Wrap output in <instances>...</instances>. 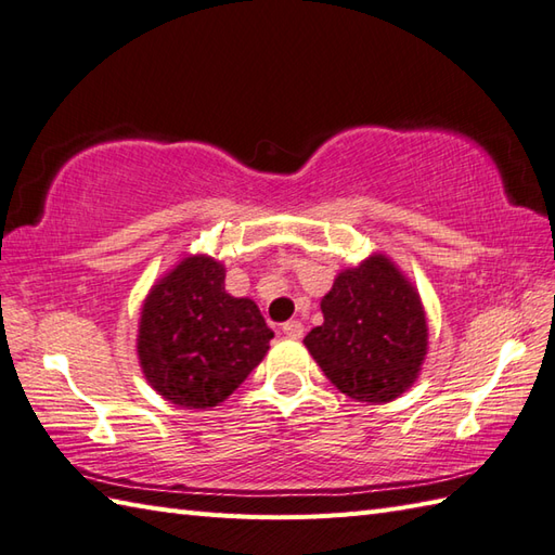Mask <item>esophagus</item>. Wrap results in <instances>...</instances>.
<instances>
[{
  "label": "esophagus",
  "mask_w": 555,
  "mask_h": 555,
  "mask_svg": "<svg viewBox=\"0 0 555 555\" xmlns=\"http://www.w3.org/2000/svg\"><path fill=\"white\" fill-rule=\"evenodd\" d=\"M282 333H285L287 337H294V340H299V337L304 335V325L299 321H287V323H282Z\"/></svg>",
  "instance_id": "34e87169"
}]
</instances>
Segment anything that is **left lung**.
<instances>
[{
    "label": "left lung",
    "instance_id": "8db88e82",
    "mask_svg": "<svg viewBox=\"0 0 555 555\" xmlns=\"http://www.w3.org/2000/svg\"><path fill=\"white\" fill-rule=\"evenodd\" d=\"M323 323L304 345L333 386L352 400H398L420 378L428 325L420 292L386 254L337 273L321 299Z\"/></svg>",
    "mask_w": 555,
    "mask_h": 555
}]
</instances>
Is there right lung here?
Here are the masks:
<instances>
[{"mask_svg":"<svg viewBox=\"0 0 555 555\" xmlns=\"http://www.w3.org/2000/svg\"><path fill=\"white\" fill-rule=\"evenodd\" d=\"M270 340L256 301L224 289L222 261L189 254L145 294L135 354L157 395L186 410H210L261 364Z\"/></svg>","mask_w":555,"mask_h":555,"instance_id":"1","label":"right lung"}]
</instances>
